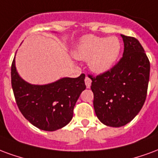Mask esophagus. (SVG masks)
Masks as SVG:
<instances>
[{"label": "esophagus", "mask_w": 158, "mask_h": 158, "mask_svg": "<svg viewBox=\"0 0 158 158\" xmlns=\"http://www.w3.org/2000/svg\"><path fill=\"white\" fill-rule=\"evenodd\" d=\"M91 83H92V81H91L90 78L86 77V78H85V84H86V87H87V88H90Z\"/></svg>", "instance_id": "34e87169"}]
</instances>
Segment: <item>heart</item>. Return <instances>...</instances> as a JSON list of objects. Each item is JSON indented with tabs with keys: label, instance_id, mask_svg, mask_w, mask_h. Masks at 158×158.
Segmentation results:
<instances>
[{
	"label": "heart",
	"instance_id": "b5f03b06",
	"mask_svg": "<svg viewBox=\"0 0 158 158\" xmlns=\"http://www.w3.org/2000/svg\"><path fill=\"white\" fill-rule=\"evenodd\" d=\"M121 50V43L117 37H97L87 35L78 44L75 50L76 58L88 60L93 72L101 74L115 65Z\"/></svg>",
	"mask_w": 158,
	"mask_h": 158
}]
</instances>
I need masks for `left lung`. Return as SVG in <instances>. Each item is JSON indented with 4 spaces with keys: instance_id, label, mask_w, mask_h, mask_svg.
Masks as SVG:
<instances>
[{
    "instance_id": "left-lung-1",
    "label": "left lung",
    "mask_w": 158,
    "mask_h": 158,
    "mask_svg": "<svg viewBox=\"0 0 158 158\" xmlns=\"http://www.w3.org/2000/svg\"><path fill=\"white\" fill-rule=\"evenodd\" d=\"M123 57L114 67L92 79L93 107L103 125L121 127L137 115L147 98L150 62L140 42L121 34Z\"/></svg>"
}]
</instances>
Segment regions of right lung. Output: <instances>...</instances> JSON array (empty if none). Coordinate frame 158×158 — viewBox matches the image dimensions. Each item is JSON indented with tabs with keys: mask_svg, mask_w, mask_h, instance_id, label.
<instances>
[{
	"mask_svg": "<svg viewBox=\"0 0 158 158\" xmlns=\"http://www.w3.org/2000/svg\"><path fill=\"white\" fill-rule=\"evenodd\" d=\"M11 71L16 103L32 125L42 131H55L71 121L75 104L81 92L86 89L85 75L77 78H60L45 85H34L19 76L15 57Z\"/></svg>",
	"mask_w": 158,
	"mask_h": 158,
	"instance_id": "1",
	"label": "right lung"
}]
</instances>
